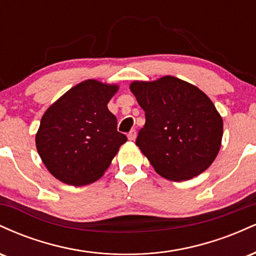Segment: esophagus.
<instances>
[{
  "label": "esophagus",
  "mask_w": 256,
  "mask_h": 256,
  "mask_svg": "<svg viewBox=\"0 0 256 256\" xmlns=\"http://www.w3.org/2000/svg\"><path fill=\"white\" fill-rule=\"evenodd\" d=\"M128 138L130 140H136V130H131L130 132L128 134Z\"/></svg>",
  "instance_id": "1"
}]
</instances>
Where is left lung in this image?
<instances>
[{
    "label": "left lung",
    "instance_id": "obj_1",
    "mask_svg": "<svg viewBox=\"0 0 256 256\" xmlns=\"http://www.w3.org/2000/svg\"><path fill=\"white\" fill-rule=\"evenodd\" d=\"M130 90L146 113L136 146L158 174L188 180L212 165L222 144V119L204 92L171 76L134 82Z\"/></svg>",
    "mask_w": 256,
    "mask_h": 256
}]
</instances>
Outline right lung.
Wrapping results in <instances>:
<instances>
[{"label":"right lung","instance_id":"obj_1","mask_svg":"<svg viewBox=\"0 0 256 256\" xmlns=\"http://www.w3.org/2000/svg\"><path fill=\"white\" fill-rule=\"evenodd\" d=\"M116 85L88 79L46 110L36 134L37 152L48 171L68 185L102 177L128 137L107 104Z\"/></svg>","mask_w":256,"mask_h":256}]
</instances>
